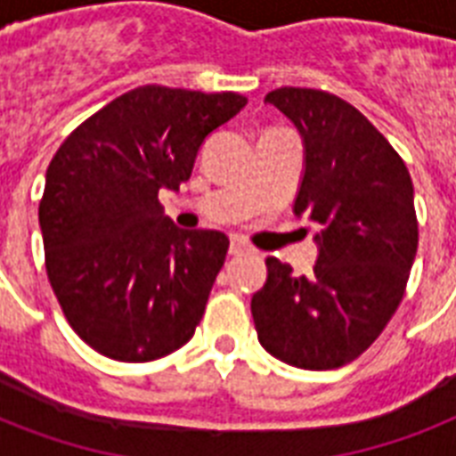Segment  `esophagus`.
Segmentation results:
<instances>
[{"label":"esophagus","instance_id":"1","mask_svg":"<svg viewBox=\"0 0 456 456\" xmlns=\"http://www.w3.org/2000/svg\"><path fill=\"white\" fill-rule=\"evenodd\" d=\"M246 250H250L248 248V243L246 241H241V239H232V241H229V256H241V253H246Z\"/></svg>","mask_w":456,"mask_h":456}]
</instances>
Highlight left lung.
<instances>
[{"mask_svg":"<svg viewBox=\"0 0 456 456\" xmlns=\"http://www.w3.org/2000/svg\"><path fill=\"white\" fill-rule=\"evenodd\" d=\"M296 123L305 175L293 213L317 224L310 277L267 257L250 300L257 340L300 369H338L374 343L403 300L419 246L414 186L388 139L340 96L279 87L265 96Z\"/></svg>","mask_w":456,"mask_h":456,"instance_id":"1","label":"left lung"}]
</instances>
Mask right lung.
<instances>
[{"label":"right lung","instance_id":"obj_1","mask_svg":"<svg viewBox=\"0 0 456 456\" xmlns=\"http://www.w3.org/2000/svg\"><path fill=\"white\" fill-rule=\"evenodd\" d=\"M246 103L144 85L77 125L52 158L39 200L46 277L96 353L151 362L193 336L229 239L175 227L158 191H177L208 134Z\"/></svg>","mask_w":456,"mask_h":456}]
</instances>
